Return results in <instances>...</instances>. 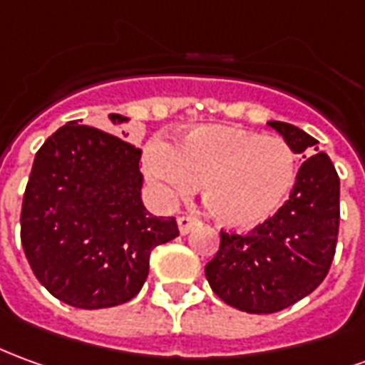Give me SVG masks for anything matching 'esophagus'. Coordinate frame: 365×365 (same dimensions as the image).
Here are the masks:
<instances>
[{"mask_svg": "<svg viewBox=\"0 0 365 365\" xmlns=\"http://www.w3.org/2000/svg\"><path fill=\"white\" fill-rule=\"evenodd\" d=\"M195 225H197V221H195V219L185 217V215L178 217V229H180V233H182V235H187Z\"/></svg>", "mask_w": 365, "mask_h": 365, "instance_id": "1", "label": "esophagus"}]
</instances>
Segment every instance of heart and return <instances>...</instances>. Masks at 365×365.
I'll return each mask as SVG.
<instances>
[{
    "label": "heart",
    "mask_w": 365,
    "mask_h": 365,
    "mask_svg": "<svg viewBox=\"0 0 365 365\" xmlns=\"http://www.w3.org/2000/svg\"><path fill=\"white\" fill-rule=\"evenodd\" d=\"M142 170L158 200H183L201 185L219 225L249 231L277 215L297 180L294 150L280 138L227 126L190 130L172 146L152 140Z\"/></svg>",
    "instance_id": "1"
}]
</instances>
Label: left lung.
Returning a JSON list of instances; mask_svg holds the SVG:
<instances>
[{
  "label": "left lung",
  "mask_w": 365,
  "mask_h": 365,
  "mask_svg": "<svg viewBox=\"0 0 365 365\" xmlns=\"http://www.w3.org/2000/svg\"><path fill=\"white\" fill-rule=\"evenodd\" d=\"M294 154L318 150L304 130L267 122ZM340 225V178L324 152L300 165L289 201L251 235L221 231L217 255L205 264L209 287L229 307L272 314L308 297L332 264Z\"/></svg>",
  "instance_id": "obj_1"
}]
</instances>
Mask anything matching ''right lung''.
Segmentation results:
<instances>
[{
    "label": "right lung",
    "mask_w": 365,
    "mask_h": 365,
    "mask_svg": "<svg viewBox=\"0 0 365 365\" xmlns=\"http://www.w3.org/2000/svg\"><path fill=\"white\" fill-rule=\"evenodd\" d=\"M108 120L120 126L128 118ZM140 156L128 142L76 120L35 154L21 245L37 280L65 304L96 310L128 302L146 282L152 249L180 235L175 217L144 207Z\"/></svg>",
    "instance_id": "right-lung-1"
}]
</instances>
